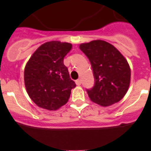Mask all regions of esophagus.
<instances>
[{"label": "esophagus", "instance_id": "1", "mask_svg": "<svg viewBox=\"0 0 151 151\" xmlns=\"http://www.w3.org/2000/svg\"><path fill=\"white\" fill-rule=\"evenodd\" d=\"M76 85L79 86V85H81V83H82V80H81L80 78H79V79H77V80L76 81Z\"/></svg>", "mask_w": 151, "mask_h": 151}]
</instances>
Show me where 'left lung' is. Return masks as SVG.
Wrapping results in <instances>:
<instances>
[{
	"label": "left lung",
	"instance_id": "left-lung-1",
	"mask_svg": "<svg viewBox=\"0 0 151 151\" xmlns=\"http://www.w3.org/2000/svg\"><path fill=\"white\" fill-rule=\"evenodd\" d=\"M79 48L89 58L95 78L94 86L86 89L89 99L103 106L121 100L130 83V68L123 55L102 40L81 44Z\"/></svg>",
	"mask_w": 151,
	"mask_h": 151
}]
</instances>
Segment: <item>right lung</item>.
Returning <instances> with one entry per match:
<instances>
[{"mask_svg":"<svg viewBox=\"0 0 151 151\" xmlns=\"http://www.w3.org/2000/svg\"><path fill=\"white\" fill-rule=\"evenodd\" d=\"M72 44L52 41L34 52L24 68V85L28 96L39 107L56 110L68 102L76 83L64 65Z\"/></svg>","mask_w":151,"mask_h":151,"instance_id":"1","label":"right lung"}]
</instances>
